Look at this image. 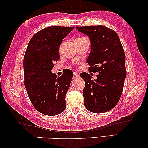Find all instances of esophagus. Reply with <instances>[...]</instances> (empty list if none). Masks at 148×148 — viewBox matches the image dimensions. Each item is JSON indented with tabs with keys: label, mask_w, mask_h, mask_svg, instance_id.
<instances>
[{
	"label": "esophagus",
	"mask_w": 148,
	"mask_h": 148,
	"mask_svg": "<svg viewBox=\"0 0 148 148\" xmlns=\"http://www.w3.org/2000/svg\"><path fill=\"white\" fill-rule=\"evenodd\" d=\"M79 75H78V73H73V79H77V78H79Z\"/></svg>",
	"instance_id": "esophagus-1"
}]
</instances>
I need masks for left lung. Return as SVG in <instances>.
<instances>
[{"label":"left lung","mask_w":148,"mask_h":148,"mask_svg":"<svg viewBox=\"0 0 148 148\" xmlns=\"http://www.w3.org/2000/svg\"><path fill=\"white\" fill-rule=\"evenodd\" d=\"M76 28L89 37L91 51L86 62L90 65V71L99 73L94 80L87 73L80 74L85 82L84 106L90 112H107L117 104L127 76L123 46L117 33L106 26Z\"/></svg>","instance_id":"1"}]
</instances>
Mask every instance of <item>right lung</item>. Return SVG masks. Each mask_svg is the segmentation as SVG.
<instances>
[{
	"mask_svg": "<svg viewBox=\"0 0 148 148\" xmlns=\"http://www.w3.org/2000/svg\"><path fill=\"white\" fill-rule=\"evenodd\" d=\"M74 27L52 26L35 33L29 42L23 59L25 87L35 108L44 115L60 114L66 107L65 95L73 73L67 70L57 77L52 72L60 60L63 39Z\"/></svg>",
	"mask_w": 148,
	"mask_h": 148,
	"instance_id": "add662e5",
	"label": "right lung"
}]
</instances>
